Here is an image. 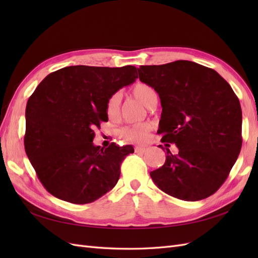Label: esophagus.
Listing matches in <instances>:
<instances>
[{"label":"esophagus","mask_w":258,"mask_h":258,"mask_svg":"<svg viewBox=\"0 0 258 258\" xmlns=\"http://www.w3.org/2000/svg\"><path fill=\"white\" fill-rule=\"evenodd\" d=\"M135 152L137 154H144L146 152V148L145 147H141V146H137L135 148Z\"/></svg>","instance_id":"obj_1"}]
</instances>
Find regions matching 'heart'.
Masks as SVG:
<instances>
[{"label": "heart", "mask_w": 258, "mask_h": 258, "mask_svg": "<svg viewBox=\"0 0 258 258\" xmlns=\"http://www.w3.org/2000/svg\"><path fill=\"white\" fill-rule=\"evenodd\" d=\"M131 95L140 101L146 107H150L154 100L157 98L155 90L150 85L144 83H138L131 88ZM120 113V95L115 93L111 96L106 102V115L108 118L116 119ZM151 124L148 122H140L131 126L123 127L120 130V136L123 140L136 144H143L147 141L151 132Z\"/></svg>", "instance_id": "1"}]
</instances>
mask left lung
<instances>
[{"label": "left lung", "mask_w": 258, "mask_h": 258, "mask_svg": "<svg viewBox=\"0 0 258 258\" xmlns=\"http://www.w3.org/2000/svg\"><path fill=\"white\" fill-rule=\"evenodd\" d=\"M139 79L159 95V145L165 165L150 173L159 189L198 201L213 195L228 177L242 145V112L230 85L213 69L177 60L141 66ZM174 143L179 153L169 152Z\"/></svg>", "instance_id": "1"}]
</instances>
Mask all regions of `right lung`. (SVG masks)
I'll use <instances>...</instances> for the list:
<instances>
[{
	"label": "right lung",
	"instance_id": "1",
	"mask_svg": "<svg viewBox=\"0 0 258 258\" xmlns=\"http://www.w3.org/2000/svg\"><path fill=\"white\" fill-rule=\"evenodd\" d=\"M138 79L137 68L72 66L47 75L28 100L25 150L43 186L75 205L90 204L118 182L131 145L95 146L106 102Z\"/></svg>",
	"mask_w": 258,
	"mask_h": 258
}]
</instances>
